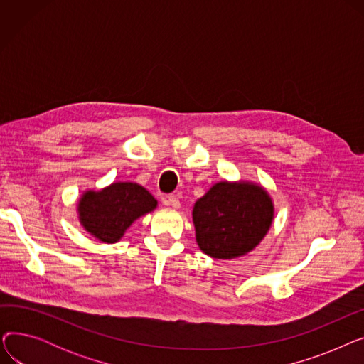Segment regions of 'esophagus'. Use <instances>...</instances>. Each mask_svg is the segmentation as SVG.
I'll return each mask as SVG.
<instances>
[{
    "label": "esophagus",
    "instance_id": "34e87169",
    "mask_svg": "<svg viewBox=\"0 0 364 364\" xmlns=\"http://www.w3.org/2000/svg\"><path fill=\"white\" fill-rule=\"evenodd\" d=\"M162 202H164V205H166V206H172V208H176V209H178V208L181 206L180 199H178L177 196H174V195H168V196H165V198L162 199Z\"/></svg>",
    "mask_w": 364,
    "mask_h": 364
}]
</instances>
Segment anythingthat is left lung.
<instances>
[{"instance_id":"obj_1","label":"left lung","mask_w":364,"mask_h":364,"mask_svg":"<svg viewBox=\"0 0 364 364\" xmlns=\"http://www.w3.org/2000/svg\"><path fill=\"white\" fill-rule=\"evenodd\" d=\"M193 224L200 251L218 259L243 257L269 233L274 205L252 181H220L196 200Z\"/></svg>"}]
</instances>
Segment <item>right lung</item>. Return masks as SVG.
<instances>
[{"label":"right lung","mask_w":364,"mask_h":364,"mask_svg":"<svg viewBox=\"0 0 364 364\" xmlns=\"http://www.w3.org/2000/svg\"><path fill=\"white\" fill-rule=\"evenodd\" d=\"M156 206L158 200L143 186L118 181L99 192H84L78 200V218L92 237L103 243H117L134 221Z\"/></svg>","instance_id":"obj_1"}]
</instances>
